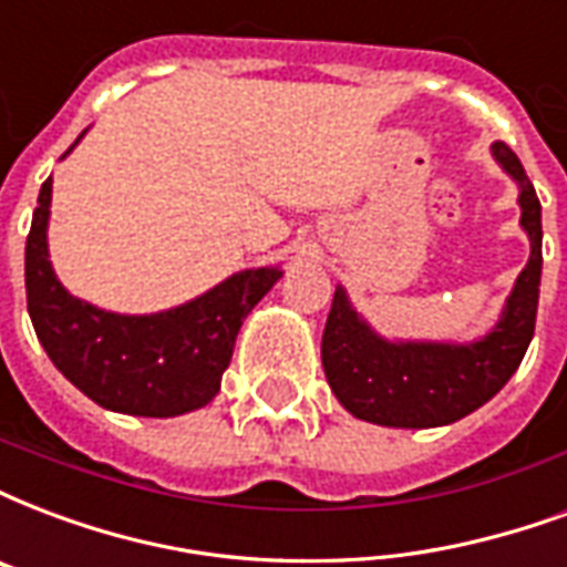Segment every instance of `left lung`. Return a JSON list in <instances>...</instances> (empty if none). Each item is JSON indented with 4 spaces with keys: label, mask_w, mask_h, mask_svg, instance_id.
<instances>
[{
    "label": "left lung",
    "mask_w": 567,
    "mask_h": 567,
    "mask_svg": "<svg viewBox=\"0 0 567 567\" xmlns=\"http://www.w3.org/2000/svg\"><path fill=\"white\" fill-rule=\"evenodd\" d=\"M493 157L520 185V227L529 233V262L511 289L499 322L475 343L385 340L352 310L343 287L334 289L322 368L343 410L382 427H440L484 406L520 368L535 334L542 287V203L520 157L493 143Z\"/></svg>",
    "instance_id": "8db88e82"
}]
</instances>
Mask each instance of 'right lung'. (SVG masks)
<instances>
[{
    "mask_svg": "<svg viewBox=\"0 0 567 567\" xmlns=\"http://www.w3.org/2000/svg\"><path fill=\"white\" fill-rule=\"evenodd\" d=\"M50 194L47 178L25 238V305L50 361L104 410L173 419L206 406L218 394L241 322L284 271H238L206 296L148 317L110 313L59 284L47 254Z\"/></svg>",
    "mask_w": 567,
    "mask_h": 567,
    "instance_id": "right-lung-1",
    "label": "right lung"
}]
</instances>
